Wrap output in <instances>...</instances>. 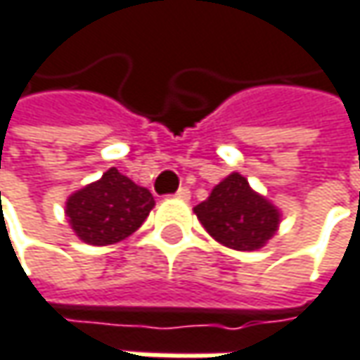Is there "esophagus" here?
<instances>
[{"label": "esophagus", "mask_w": 360, "mask_h": 360, "mask_svg": "<svg viewBox=\"0 0 360 360\" xmlns=\"http://www.w3.org/2000/svg\"><path fill=\"white\" fill-rule=\"evenodd\" d=\"M176 197L182 199V201H188V199H191V188H188V186H180L178 193H176Z\"/></svg>", "instance_id": "obj_1"}]
</instances>
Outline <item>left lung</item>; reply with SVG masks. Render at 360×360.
Returning <instances> with one entry per match:
<instances>
[{"mask_svg": "<svg viewBox=\"0 0 360 360\" xmlns=\"http://www.w3.org/2000/svg\"><path fill=\"white\" fill-rule=\"evenodd\" d=\"M202 228L224 247L236 250L261 248L278 230L280 213L257 195L240 174H230L195 207Z\"/></svg>", "mask_w": 360, "mask_h": 360, "instance_id": "8db88e82", "label": "left lung"}]
</instances>
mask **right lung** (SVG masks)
<instances>
[{
	"mask_svg": "<svg viewBox=\"0 0 360 360\" xmlns=\"http://www.w3.org/2000/svg\"><path fill=\"white\" fill-rule=\"evenodd\" d=\"M153 205V195L147 188L136 186L130 178L112 167L101 180L68 199L66 215L80 240L105 247L136 232Z\"/></svg>",
	"mask_w": 360,
	"mask_h": 360,
	"instance_id": "1",
	"label": "right lung"
}]
</instances>
